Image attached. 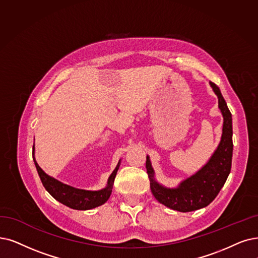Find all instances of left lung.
Wrapping results in <instances>:
<instances>
[{"mask_svg": "<svg viewBox=\"0 0 258 258\" xmlns=\"http://www.w3.org/2000/svg\"><path fill=\"white\" fill-rule=\"evenodd\" d=\"M218 97V107L223 116L221 141L217 149L204 166L189 178L182 181L176 188L165 187L154 179V170L149 157L146 158V168L150 180L151 192L160 203L178 212H192L208 205L217 197L228 179L233 156L232 114L219 88L210 81Z\"/></svg>", "mask_w": 258, "mask_h": 258, "instance_id": "left-lung-1", "label": "left lung"}]
</instances>
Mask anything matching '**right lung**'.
Listing matches in <instances>:
<instances>
[{
  "instance_id": "1",
  "label": "right lung",
  "mask_w": 258,
  "mask_h": 258,
  "mask_svg": "<svg viewBox=\"0 0 258 258\" xmlns=\"http://www.w3.org/2000/svg\"><path fill=\"white\" fill-rule=\"evenodd\" d=\"M34 153L35 146H33V160L35 162L41 182H42L43 186L50 194L51 197H54L60 203L67 205V207L71 209L86 211L99 207V205L106 203L107 200L110 198V195L113 188V183H114V179L117 173L120 161L118 162L115 169L110 174L107 186L105 188H102L100 190H86L70 186V185H67L54 179L53 177L48 176V174H46L40 168L38 163L36 162Z\"/></svg>"
}]
</instances>
